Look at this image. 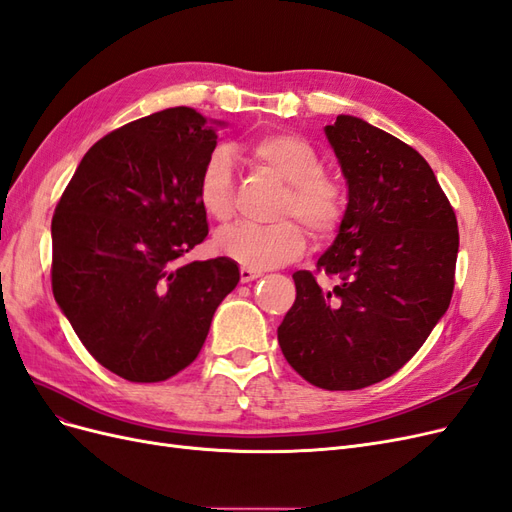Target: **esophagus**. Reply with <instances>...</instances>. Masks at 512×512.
I'll return each instance as SVG.
<instances>
[{"instance_id": "obj_1", "label": "esophagus", "mask_w": 512, "mask_h": 512, "mask_svg": "<svg viewBox=\"0 0 512 512\" xmlns=\"http://www.w3.org/2000/svg\"><path fill=\"white\" fill-rule=\"evenodd\" d=\"M239 277H241L243 284H248V281H254V279L262 277V271H254V269H245V267H241Z\"/></svg>"}]
</instances>
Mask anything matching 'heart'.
<instances>
[{
	"label": "heart",
	"mask_w": 512,
	"mask_h": 512,
	"mask_svg": "<svg viewBox=\"0 0 512 512\" xmlns=\"http://www.w3.org/2000/svg\"><path fill=\"white\" fill-rule=\"evenodd\" d=\"M245 154L258 167L288 182L279 214L296 216L313 237L337 233L345 214L341 184L324 173L322 156L305 137L294 133H264L245 144ZM197 201L209 218L228 220L233 214V161L224 150H214L201 167ZM292 218L275 224H235L216 237V250L245 269L264 271L303 254L307 233Z\"/></svg>",
	"instance_id": "heart-1"
}]
</instances>
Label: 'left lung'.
Wrapping results in <instances>:
<instances>
[{"label": "left lung", "instance_id": "obj_1", "mask_svg": "<svg viewBox=\"0 0 512 512\" xmlns=\"http://www.w3.org/2000/svg\"><path fill=\"white\" fill-rule=\"evenodd\" d=\"M324 133L347 182V207L317 271L339 281L322 288L311 271H296V301L277 341L309 383L360 390L407 364L445 315L460 233L417 150L347 114Z\"/></svg>", "mask_w": 512, "mask_h": 512}]
</instances>
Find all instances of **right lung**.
<instances>
[{
  "label": "right lung",
  "instance_id": "right-lung-1",
  "mask_svg": "<svg viewBox=\"0 0 512 512\" xmlns=\"http://www.w3.org/2000/svg\"><path fill=\"white\" fill-rule=\"evenodd\" d=\"M220 120L169 108L84 154L52 216V294L101 366L135 383L178 375L239 281L231 258L184 262L207 237L197 201Z\"/></svg>",
  "mask_w": 512,
  "mask_h": 512
}]
</instances>
